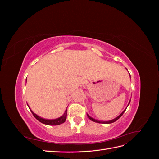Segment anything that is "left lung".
Masks as SVG:
<instances>
[{"label": "left lung", "mask_w": 159, "mask_h": 159, "mask_svg": "<svg viewBox=\"0 0 159 159\" xmlns=\"http://www.w3.org/2000/svg\"><path fill=\"white\" fill-rule=\"evenodd\" d=\"M130 75V74H129ZM130 78H131V75H130ZM130 102H131V100L129 101V103H128V105H129V103H130ZM128 105H127V107H128ZM127 107H126V109H127ZM126 109H125L120 114L118 117H117L116 118H115V119H112V120H110V121H99V120H97V119H93V118H92L91 117H90L89 115L87 113V115H88V118L90 119V120H91V121H94V122H95V123H103V124H109V123H113V122H115V121H116L117 119H119L120 117H121L122 115H123V114L124 113V112L125 111V110H126Z\"/></svg>", "instance_id": "8db88e82"}]
</instances>
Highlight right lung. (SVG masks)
<instances>
[{"instance_id":"right-lung-1","label":"right lung","mask_w":159,"mask_h":159,"mask_svg":"<svg viewBox=\"0 0 159 159\" xmlns=\"http://www.w3.org/2000/svg\"><path fill=\"white\" fill-rule=\"evenodd\" d=\"M28 105V104H27ZM28 107H29L30 111L32 112V113L33 114L34 116V117L38 120L40 122H41L43 124H45V125H60L61 123H64L66 120V117H67V109L65 110V112L63 114L62 116L57 118V119H44L42 117H40V116H38V115H36V113H34L31 110V109L30 108L29 105H28Z\"/></svg>"}]
</instances>
